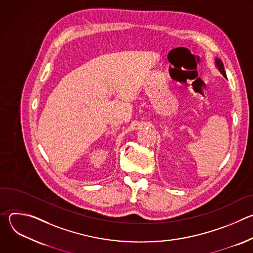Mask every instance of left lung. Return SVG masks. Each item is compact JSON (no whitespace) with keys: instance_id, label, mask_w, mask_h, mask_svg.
I'll return each mask as SVG.
<instances>
[{"instance_id":"1","label":"left lung","mask_w":253,"mask_h":253,"mask_svg":"<svg viewBox=\"0 0 253 253\" xmlns=\"http://www.w3.org/2000/svg\"><path fill=\"white\" fill-rule=\"evenodd\" d=\"M215 64H216V66H217L218 70L221 72V74L226 78V74H225V71H224V67H223V63H222V61H221V60H219V59H217V58H216V59H215Z\"/></svg>"}]
</instances>
